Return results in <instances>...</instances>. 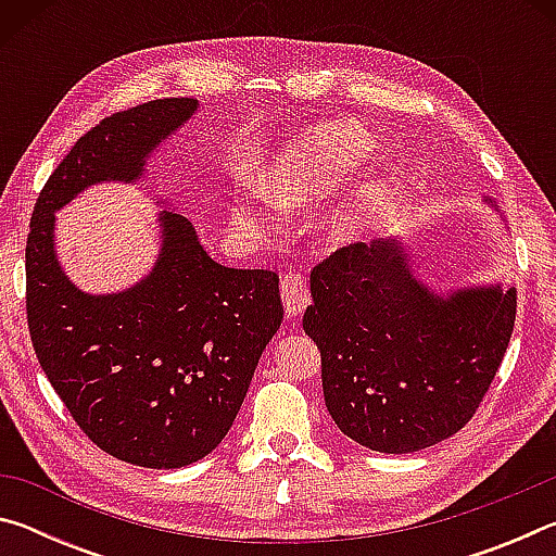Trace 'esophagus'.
I'll return each instance as SVG.
<instances>
[{
	"instance_id": "34e87169",
	"label": "esophagus",
	"mask_w": 556,
	"mask_h": 556,
	"mask_svg": "<svg viewBox=\"0 0 556 556\" xmlns=\"http://www.w3.org/2000/svg\"><path fill=\"white\" fill-rule=\"evenodd\" d=\"M279 291L281 301H285L287 316L299 318L304 314V308L308 306V281L301 271H289V275H285Z\"/></svg>"
}]
</instances>
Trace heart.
I'll list each match as a JSON object with an SVG mask.
<instances>
[{"label":"heart","mask_w":556,"mask_h":556,"mask_svg":"<svg viewBox=\"0 0 556 556\" xmlns=\"http://www.w3.org/2000/svg\"><path fill=\"white\" fill-rule=\"evenodd\" d=\"M370 149L372 139L355 122H328V125L301 131L279 149L262 172V199L279 211L306 208L324 201L357 172ZM380 199V178L363 176L318 218V240L324 244H348L357 240L370 225L372 215L378 213ZM268 206L262 201H238L230 205V220L235 228L262 235L271 228Z\"/></svg>","instance_id":"1"}]
</instances>
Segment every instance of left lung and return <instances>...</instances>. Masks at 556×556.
Here are the masks:
<instances>
[{
  "instance_id": "1",
  "label": "left lung",
  "mask_w": 556,
  "mask_h": 556,
  "mask_svg": "<svg viewBox=\"0 0 556 556\" xmlns=\"http://www.w3.org/2000/svg\"><path fill=\"white\" fill-rule=\"evenodd\" d=\"M515 306L517 291L503 281L427 285L402 232L333 252L312 271L304 331L321 351L336 427L380 454L456 434L501 368Z\"/></svg>"
}]
</instances>
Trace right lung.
<instances>
[{"label":"right lung","mask_w":556,"mask_h":556,"mask_svg":"<svg viewBox=\"0 0 556 556\" xmlns=\"http://www.w3.org/2000/svg\"><path fill=\"white\" fill-rule=\"evenodd\" d=\"M199 112L166 98L83 135L46 181L26 240V316L46 378L92 444L144 468L195 464L228 434L281 326L279 277L211 260L191 220L159 205V252L117 291H86L55 250V213L92 186L144 184L149 162Z\"/></svg>","instance_id":"1"}]
</instances>
